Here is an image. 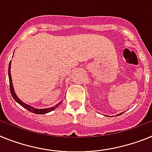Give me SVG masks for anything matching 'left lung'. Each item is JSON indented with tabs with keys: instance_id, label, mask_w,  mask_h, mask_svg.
I'll list each match as a JSON object with an SVG mask.
<instances>
[{
	"instance_id": "obj_1",
	"label": "left lung",
	"mask_w": 152,
	"mask_h": 152,
	"mask_svg": "<svg viewBox=\"0 0 152 152\" xmlns=\"http://www.w3.org/2000/svg\"><path fill=\"white\" fill-rule=\"evenodd\" d=\"M122 113H120V114H118V115H121V114H122Z\"/></svg>"
}]
</instances>
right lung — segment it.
<instances>
[{"mask_svg":"<svg viewBox=\"0 0 152 152\" xmlns=\"http://www.w3.org/2000/svg\"><path fill=\"white\" fill-rule=\"evenodd\" d=\"M10 64H11V61L9 63V67H8V76H9V83H10V93H11V96H13V98L15 100L18 104L23 107L24 109H26L27 110L30 111V113H33L34 114H46V113H48L51 111H53V109H56L58 105L61 104L62 102H60V103H58L57 105H54L53 107L51 108H48V109H35V108L32 107V106H30V105H27L26 103L23 102L21 101L19 98H18L17 95H16L15 92H14V86H13V83H12V80H11V75H10Z\"/></svg>","mask_w":152,"mask_h":152,"instance_id":"add662e5","label":"right lung"}]
</instances>
